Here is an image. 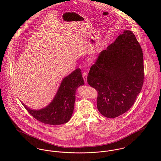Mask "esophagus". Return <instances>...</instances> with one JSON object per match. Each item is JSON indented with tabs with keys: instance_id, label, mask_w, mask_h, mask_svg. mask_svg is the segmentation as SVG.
Instances as JSON below:
<instances>
[{
	"instance_id": "34e87169",
	"label": "esophagus",
	"mask_w": 161,
	"mask_h": 161,
	"mask_svg": "<svg viewBox=\"0 0 161 161\" xmlns=\"http://www.w3.org/2000/svg\"><path fill=\"white\" fill-rule=\"evenodd\" d=\"M82 77H83V79H84L85 82L86 83L87 82V74L86 72H84L83 74H82Z\"/></svg>"
}]
</instances>
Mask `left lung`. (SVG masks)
Listing matches in <instances>:
<instances>
[{"label": "left lung", "mask_w": 161, "mask_h": 161, "mask_svg": "<svg viewBox=\"0 0 161 161\" xmlns=\"http://www.w3.org/2000/svg\"><path fill=\"white\" fill-rule=\"evenodd\" d=\"M87 82L98 92L97 108L113 118L126 112L134 104L144 82L143 54L130 30L101 51L87 76Z\"/></svg>", "instance_id": "8db88e82"}]
</instances>
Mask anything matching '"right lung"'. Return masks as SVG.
Returning <instances> with one entry per match:
<instances>
[{
    "label": "right lung",
    "mask_w": 161,
    "mask_h": 161,
    "mask_svg": "<svg viewBox=\"0 0 161 161\" xmlns=\"http://www.w3.org/2000/svg\"><path fill=\"white\" fill-rule=\"evenodd\" d=\"M84 81L80 69H76L62 81L54 99L46 107L34 110L22 103L28 113L38 121L47 125H58L67 123L74 111L75 92Z\"/></svg>",
    "instance_id": "add662e5"
}]
</instances>
